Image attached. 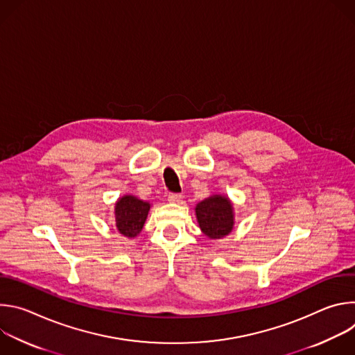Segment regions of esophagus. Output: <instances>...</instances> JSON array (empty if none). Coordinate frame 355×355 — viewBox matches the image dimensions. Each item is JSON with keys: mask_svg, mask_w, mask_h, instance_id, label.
I'll use <instances>...</instances> for the list:
<instances>
[{"mask_svg": "<svg viewBox=\"0 0 355 355\" xmlns=\"http://www.w3.org/2000/svg\"><path fill=\"white\" fill-rule=\"evenodd\" d=\"M181 198H182V196H181L180 193H170V195H168V200H170V202H180Z\"/></svg>", "mask_w": 355, "mask_h": 355, "instance_id": "1", "label": "esophagus"}]
</instances>
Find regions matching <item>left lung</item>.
<instances>
[{"label": "left lung", "instance_id": "1", "mask_svg": "<svg viewBox=\"0 0 355 355\" xmlns=\"http://www.w3.org/2000/svg\"><path fill=\"white\" fill-rule=\"evenodd\" d=\"M195 216L202 233L211 240L226 237L234 227L233 202L227 195L214 193L198 202Z\"/></svg>", "mask_w": 355, "mask_h": 355}]
</instances>
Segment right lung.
Listing matches in <instances>:
<instances>
[{"mask_svg": "<svg viewBox=\"0 0 355 355\" xmlns=\"http://www.w3.org/2000/svg\"><path fill=\"white\" fill-rule=\"evenodd\" d=\"M150 207L148 202H144L135 195L121 196L115 202L114 212L118 232L128 239H135L144 226Z\"/></svg>", "mask_w": 355, "mask_h": 355, "instance_id": "obj_1", "label": "right lung"}]
</instances>
